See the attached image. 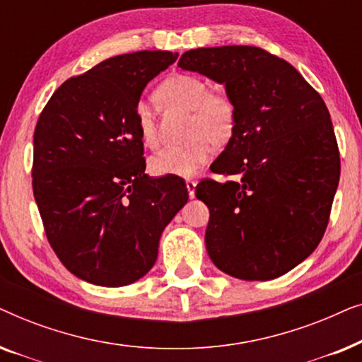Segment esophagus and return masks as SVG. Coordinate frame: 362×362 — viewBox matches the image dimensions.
Returning a JSON list of instances; mask_svg holds the SVG:
<instances>
[{
  "label": "esophagus",
  "instance_id": "obj_1",
  "mask_svg": "<svg viewBox=\"0 0 362 362\" xmlns=\"http://www.w3.org/2000/svg\"><path fill=\"white\" fill-rule=\"evenodd\" d=\"M186 187H187V194H189V197L192 199V197H194V192H196V181L194 180H187Z\"/></svg>",
  "mask_w": 362,
  "mask_h": 362
}]
</instances>
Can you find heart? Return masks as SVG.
Instances as JSON below:
<instances>
[{
	"instance_id": "obj_1",
	"label": "heart",
	"mask_w": 362,
	"mask_h": 362,
	"mask_svg": "<svg viewBox=\"0 0 362 362\" xmlns=\"http://www.w3.org/2000/svg\"><path fill=\"white\" fill-rule=\"evenodd\" d=\"M161 95L175 105L192 110L191 140L163 148L150 158V171L156 176H192L214 153V143L229 141L235 130V105L224 93L209 92V86L197 76L180 74L161 86ZM136 128L148 148L160 145V130L148 102L135 107Z\"/></svg>"
}]
</instances>
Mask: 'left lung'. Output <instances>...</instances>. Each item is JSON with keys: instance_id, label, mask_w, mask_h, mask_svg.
<instances>
[{"instance_id": "1", "label": "left lung", "mask_w": 362, "mask_h": 362, "mask_svg": "<svg viewBox=\"0 0 362 362\" xmlns=\"http://www.w3.org/2000/svg\"><path fill=\"white\" fill-rule=\"evenodd\" d=\"M224 83L235 130L204 180L206 249L224 274L272 280L301 264L323 237L339 182V150L323 98L284 59L254 46L199 47L177 62Z\"/></svg>"}]
</instances>
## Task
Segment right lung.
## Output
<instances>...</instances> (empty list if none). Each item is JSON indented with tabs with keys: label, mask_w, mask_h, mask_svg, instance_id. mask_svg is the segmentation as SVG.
<instances>
[{
	"label": "right lung",
	"mask_w": 362,
	"mask_h": 362,
	"mask_svg": "<svg viewBox=\"0 0 362 362\" xmlns=\"http://www.w3.org/2000/svg\"><path fill=\"white\" fill-rule=\"evenodd\" d=\"M177 52L107 59L67 78L34 130L33 191L44 230L64 267L100 286L146 275L165 227L187 202L177 176L145 175L135 107Z\"/></svg>",
	"instance_id": "right-lung-1"
}]
</instances>
